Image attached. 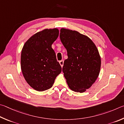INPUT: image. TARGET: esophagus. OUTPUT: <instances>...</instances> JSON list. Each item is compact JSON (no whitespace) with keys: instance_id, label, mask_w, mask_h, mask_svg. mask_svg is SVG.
Instances as JSON below:
<instances>
[{"instance_id":"34e87169","label":"esophagus","mask_w":124,"mask_h":124,"mask_svg":"<svg viewBox=\"0 0 124 124\" xmlns=\"http://www.w3.org/2000/svg\"><path fill=\"white\" fill-rule=\"evenodd\" d=\"M59 64L61 65V66L62 67L63 66V65H64V60H60L59 61Z\"/></svg>"}]
</instances>
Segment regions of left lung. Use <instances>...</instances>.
Segmentation results:
<instances>
[{"instance_id":"8db88e82","label":"left lung","mask_w":124,"mask_h":124,"mask_svg":"<svg viewBox=\"0 0 124 124\" xmlns=\"http://www.w3.org/2000/svg\"><path fill=\"white\" fill-rule=\"evenodd\" d=\"M60 38L67 50L62 72L71 90L83 93L98 77L101 57L95 43L87 36L75 30L62 28Z\"/></svg>"}]
</instances>
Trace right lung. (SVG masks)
I'll list each match as a JSON object with an SVG mask.
<instances>
[{"instance_id": "right-lung-1", "label": "right lung", "mask_w": 124, "mask_h": 124, "mask_svg": "<svg viewBox=\"0 0 124 124\" xmlns=\"http://www.w3.org/2000/svg\"><path fill=\"white\" fill-rule=\"evenodd\" d=\"M57 28L36 32L26 41L22 50L21 70L28 84L43 92L51 88L62 72L52 45L59 36Z\"/></svg>"}]
</instances>
